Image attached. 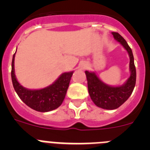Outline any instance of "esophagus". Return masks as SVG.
Listing matches in <instances>:
<instances>
[{"instance_id":"obj_1","label":"esophagus","mask_w":150,"mask_h":150,"mask_svg":"<svg viewBox=\"0 0 150 150\" xmlns=\"http://www.w3.org/2000/svg\"><path fill=\"white\" fill-rule=\"evenodd\" d=\"M80 67H81L82 69H85L86 67H87V64L86 63H85V62H83V63L81 64V65H80Z\"/></svg>"}]
</instances>
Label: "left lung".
<instances>
[{
	"label": "left lung",
	"instance_id": "8db88e82",
	"mask_svg": "<svg viewBox=\"0 0 150 150\" xmlns=\"http://www.w3.org/2000/svg\"><path fill=\"white\" fill-rule=\"evenodd\" d=\"M112 34L114 39L128 52L129 55V71L131 74L128 79L122 86H112L102 81L95 72L88 71L85 72L88 81L90 98L97 107L105 110H115L124 104L132 95L136 83V68L132 49L119 33L112 32Z\"/></svg>",
	"mask_w": 150,
	"mask_h": 150
}]
</instances>
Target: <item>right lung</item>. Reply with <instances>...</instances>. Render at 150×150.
Listing matches in <instances>:
<instances>
[{
  "label": "right lung",
  "mask_w": 150,
  "mask_h": 150,
  "mask_svg": "<svg viewBox=\"0 0 150 150\" xmlns=\"http://www.w3.org/2000/svg\"><path fill=\"white\" fill-rule=\"evenodd\" d=\"M15 55L16 52L12 61L11 77L13 88L21 100L31 109L38 112H49L60 107L65 98L74 71L63 73L52 84L46 88L28 89L22 86L16 77Z\"/></svg>",
  "instance_id": "obj_1"
}]
</instances>
